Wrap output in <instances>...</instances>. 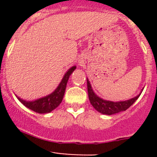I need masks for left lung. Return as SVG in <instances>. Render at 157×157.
Returning a JSON list of instances; mask_svg holds the SVG:
<instances>
[{"label": "left lung", "instance_id": "8db88e82", "mask_svg": "<svg viewBox=\"0 0 157 157\" xmlns=\"http://www.w3.org/2000/svg\"><path fill=\"white\" fill-rule=\"evenodd\" d=\"M87 90H88L89 99H90L92 106L100 113L108 115V116H111V115L116 114L118 112L127 110L137 101V99L139 98V96L141 95V92L143 90V89H142L141 93L138 95L130 100L123 101H111L104 100L98 97L93 90L91 84L88 78H87Z\"/></svg>", "mask_w": 157, "mask_h": 157}]
</instances>
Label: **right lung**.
<instances>
[{"instance_id":"right-lung-1","label":"right lung","mask_w":157,"mask_h":157,"mask_svg":"<svg viewBox=\"0 0 157 157\" xmlns=\"http://www.w3.org/2000/svg\"><path fill=\"white\" fill-rule=\"evenodd\" d=\"M75 69L76 66H73L67 71L61 82H59L56 90L45 97L38 98L34 101H26V100L22 99L16 95V98L24 106L34 112L40 113V114H45V113L51 112L52 110L56 109L59 105V104L61 103L69 77Z\"/></svg>"}]
</instances>
